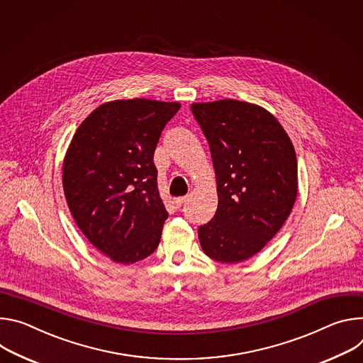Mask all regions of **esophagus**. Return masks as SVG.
Listing matches in <instances>:
<instances>
[{"label":"esophagus","mask_w":363,"mask_h":363,"mask_svg":"<svg viewBox=\"0 0 363 363\" xmlns=\"http://www.w3.org/2000/svg\"><path fill=\"white\" fill-rule=\"evenodd\" d=\"M186 200H187V197H186V196L176 197V199H174V205H176L177 208H182V206L186 203Z\"/></svg>","instance_id":"1"}]
</instances>
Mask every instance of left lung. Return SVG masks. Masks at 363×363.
I'll return each instance as SVG.
<instances>
[{"label":"left lung","instance_id":"8db88e82","mask_svg":"<svg viewBox=\"0 0 363 363\" xmlns=\"http://www.w3.org/2000/svg\"><path fill=\"white\" fill-rule=\"evenodd\" d=\"M216 176L218 209L200 226L203 252L226 264L258 254L290 216L298 191L294 145L265 108L235 99L194 102Z\"/></svg>","mask_w":363,"mask_h":363}]
</instances>
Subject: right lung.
Listing matches in <instances>:
<instances>
[{
	"label": "right lung",
	"mask_w": 363,
	"mask_h": 363,
	"mask_svg": "<svg viewBox=\"0 0 363 363\" xmlns=\"http://www.w3.org/2000/svg\"><path fill=\"white\" fill-rule=\"evenodd\" d=\"M179 102L116 99L80 124L63 160V190L89 242L118 264L151 255L169 218L157 186L154 150Z\"/></svg>",
	"instance_id": "obj_1"
}]
</instances>
